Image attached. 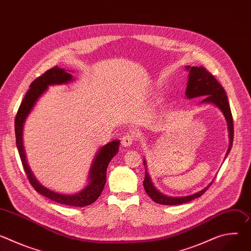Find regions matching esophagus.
<instances>
[{
	"label": "esophagus",
	"mask_w": 251,
	"mask_h": 251,
	"mask_svg": "<svg viewBox=\"0 0 251 251\" xmlns=\"http://www.w3.org/2000/svg\"><path fill=\"white\" fill-rule=\"evenodd\" d=\"M134 142V136L131 133H128L122 138V145L125 147H130Z\"/></svg>",
	"instance_id": "esophagus-1"
}]
</instances>
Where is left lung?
I'll return each mask as SVG.
<instances>
[{
  "label": "left lung",
  "mask_w": 251,
  "mask_h": 251,
  "mask_svg": "<svg viewBox=\"0 0 251 251\" xmlns=\"http://www.w3.org/2000/svg\"><path fill=\"white\" fill-rule=\"evenodd\" d=\"M186 69L189 71V79H188V85L186 89V97L188 99H193L197 97H204L203 100H201V103H209L214 106H217L218 108L223 112L226 124H227V130H228V138H229V144L228 149L226 154L225 159L227 157V155L230 152V149L232 147L233 143V121H232V115L230 111L229 103L227 100L226 93L224 89V87L218 82V80L214 78L212 75H210L208 71L202 67V66H186ZM145 166V178H144V189L148 196L157 203L160 204H166V205H176L189 202L195 199L200 198L204 192L211 186L212 181L202 190L185 197H170L167 195H164L161 193L152 183L151 176H149V173L147 171V163L144 159L143 161Z\"/></svg>",
  "instance_id": "obj_1"
}]
</instances>
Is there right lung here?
Masks as SVG:
<instances>
[{"instance_id":"obj_1","label":"right lung","mask_w":251,"mask_h":251,"mask_svg":"<svg viewBox=\"0 0 251 251\" xmlns=\"http://www.w3.org/2000/svg\"><path fill=\"white\" fill-rule=\"evenodd\" d=\"M75 78L73 76V75L66 73L65 69L55 66L48 70L46 74H44L39 78L33 80V82L30 84L29 89L26 92L20 106L18 114L16 116L15 131H16L17 147L22 160V164L28 177V181L31 184V186L34 188V190L39 194L60 204L70 205V206H85L93 203L101 195L106 183L107 167H108V164L110 163V161L118 153L120 141L113 140L109 143H107L106 145H103L98 150L90 166L89 174L87 176V185L78 193L71 194V195L60 194V193L51 191L46 188L45 186H43L37 180V177L33 176V173L31 172L27 164L25 151L24 148V141H23L24 125L29 113L33 109L34 105L39 101L40 97L46 91H48L50 86L68 84L70 82L75 81Z\"/></svg>"}]
</instances>
